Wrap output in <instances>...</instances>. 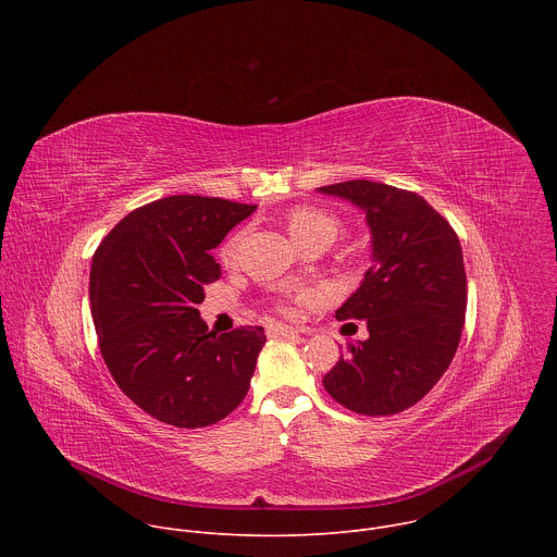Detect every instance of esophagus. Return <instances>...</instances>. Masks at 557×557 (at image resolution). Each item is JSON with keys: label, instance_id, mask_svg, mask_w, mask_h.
I'll list each match as a JSON object with an SVG mask.
<instances>
[{"label": "esophagus", "instance_id": "1", "mask_svg": "<svg viewBox=\"0 0 557 557\" xmlns=\"http://www.w3.org/2000/svg\"><path fill=\"white\" fill-rule=\"evenodd\" d=\"M269 335H280V337H301L304 335V331H299V329H293V326H282V324H275V326H271L269 329Z\"/></svg>", "mask_w": 557, "mask_h": 557}]
</instances>
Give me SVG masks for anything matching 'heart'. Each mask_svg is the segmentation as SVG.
<instances>
[{"mask_svg": "<svg viewBox=\"0 0 557 557\" xmlns=\"http://www.w3.org/2000/svg\"><path fill=\"white\" fill-rule=\"evenodd\" d=\"M284 220H286L288 233L293 235V240L304 249H308V247L326 249L329 245H333L337 240V235L342 233V226H344L339 215H335L329 209L314 207V205H297L286 211ZM240 245H243V233L237 231L220 247L222 262H226V264L235 262L237 253H240ZM280 308L284 312H290V306H286V304H280Z\"/></svg>", "mask_w": 557, "mask_h": 557, "instance_id": "1", "label": "heart"}]
</instances>
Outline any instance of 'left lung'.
<instances>
[{"label": "left lung", "mask_w": 557, "mask_h": 557, "mask_svg": "<svg viewBox=\"0 0 557 557\" xmlns=\"http://www.w3.org/2000/svg\"><path fill=\"white\" fill-rule=\"evenodd\" d=\"M366 211L372 267L337 310L370 337L348 344L324 376L337 404L387 417L419 404L449 368L467 308L462 249L451 224L414 191L372 181L320 187Z\"/></svg>", "instance_id": "left-lung-1"}]
</instances>
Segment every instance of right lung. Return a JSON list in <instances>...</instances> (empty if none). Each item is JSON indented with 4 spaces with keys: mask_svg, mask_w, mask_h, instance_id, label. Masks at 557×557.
Masks as SVG:
<instances>
[{
    "mask_svg": "<svg viewBox=\"0 0 557 557\" xmlns=\"http://www.w3.org/2000/svg\"><path fill=\"white\" fill-rule=\"evenodd\" d=\"M258 207L170 196L127 213L99 245L90 271L92 320L103 361L143 412L174 428H207L249 392L262 326L218 335L200 320L211 256Z\"/></svg>",
    "mask_w": 557,
    "mask_h": 557,
    "instance_id": "obj_1",
    "label": "right lung"
}]
</instances>
